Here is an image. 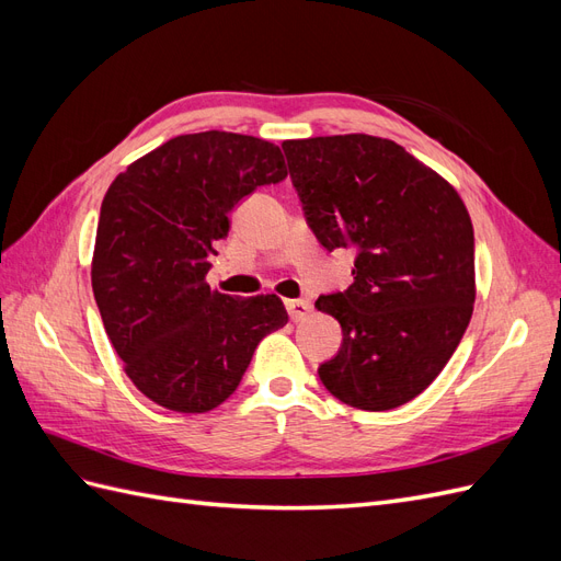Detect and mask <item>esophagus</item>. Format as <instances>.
Returning a JSON list of instances; mask_svg holds the SVG:
<instances>
[{"instance_id":"1","label":"esophagus","mask_w":561,"mask_h":561,"mask_svg":"<svg viewBox=\"0 0 561 561\" xmlns=\"http://www.w3.org/2000/svg\"><path fill=\"white\" fill-rule=\"evenodd\" d=\"M285 309H287V313H290L293 320H301V318H307V313L311 311V304L307 299H287Z\"/></svg>"}]
</instances>
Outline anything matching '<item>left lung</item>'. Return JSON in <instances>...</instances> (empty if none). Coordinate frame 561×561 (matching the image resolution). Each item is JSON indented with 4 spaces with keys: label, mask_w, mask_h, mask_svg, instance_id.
Instances as JSON below:
<instances>
[{
    "label": "left lung",
    "mask_w": 561,
    "mask_h": 561,
    "mask_svg": "<svg viewBox=\"0 0 561 561\" xmlns=\"http://www.w3.org/2000/svg\"><path fill=\"white\" fill-rule=\"evenodd\" d=\"M283 151L318 243L355 252L353 283L316 301L342 325V346L318 377L358 410H396L435 381L470 322V215L393 140L332 135L287 140Z\"/></svg>",
    "instance_id": "1"
}]
</instances>
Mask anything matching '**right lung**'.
<instances>
[{
	"label": "right lung",
	"instance_id": "right-lung-1",
	"mask_svg": "<svg viewBox=\"0 0 561 561\" xmlns=\"http://www.w3.org/2000/svg\"><path fill=\"white\" fill-rule=\"evenodd\" d=\"M287 178L280 149L252 135H178L105 194L93 254L98 311L126 375L165 410L210 412L287 313L276 295L210 290L215 241L257 186Z\"/></svg>",
	"mask_w": 561,
	"mask_h": 561
}]
</instances>
